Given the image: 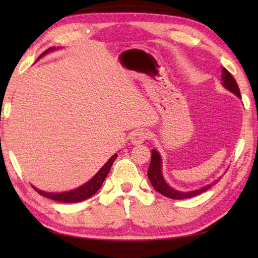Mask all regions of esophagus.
Here are the masks:
<instances>
[{
	"instance_id": "1",
	"label": "esophagus",
	"mask_w": 258,
	"mask_h": 258,
	"mask_svg": "<svg viewBox=\"0 0 258 258\" xmlns=\"http://www.w3.org/2000/svg\"><path fill=\"white\" fill-rule=\"evenodd\" d=\"M147 139H148V133L143 130L134 131V132L131 134V137H130L131 143H132V145H134V146L141 145V143H143V141H146Z\"/></svg>"
}]
</instances>
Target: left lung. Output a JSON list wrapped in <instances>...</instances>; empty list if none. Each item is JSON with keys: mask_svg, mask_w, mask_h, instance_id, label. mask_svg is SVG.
I'll list each match as a JSON object with an SVG mask.
<instances>
[{"mask_svg": "<svg viewBox=\"0 0 258 258\" xmlns=\"http://www.w3.org/2000/svg\"><path fill=\"white\" fill-rule=\"evenodd\" d=\"M222 85H223L226 90H229L230 92H232L233 94L237 95L238 98H241L240 95V90L239 86L237 84V82L233 78V76L226 71L225 68L222 69ZM161 167H163V164H161V157L159 155V152L156 149L151 151V161H150V166L149 169H148V177H149V181L151 182L152 186L156 191H158L159 194H161L165 197L171 198V199H176V200H181V199H186V198H191L195 197L202 192L208 190L209 187H212L214 184L220 180H214L212 183L205 185L200 189L194 190V191H180V190H175L173 187L169 186L167 184V182L165 181L164 175H163V171H161Z\"/></svg>", "mask_w": 258, "mask_h": 258, "instance_id": "8db88e82", "label": "left lung"}]
</instances>
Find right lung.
<instances>
[{"instance_id": "obj_1", "label": "right lung", "mask_w": 258, "mask_h": 258, "mask_svg": "<svg viewBox=\"0 0 258 258\" xmlns=\"http://www.w3.org/2000/svg\"><path fill=\"white\" fill-rule=\"evenodd\" d=\"M56 50L55 47H50L46 51L43 52V53L38 56V59H41L43 55H45L46 53H49L51 51ZM37 59V60H38ZM117 158V154L110 157L106 164H104L100 171L95 174V175L91 178L90 181H87L84 184L76 187V189L71 190V191H66V192H45L42 190H38L37 187L33 186L35 190H36L38 194L43 197L50 198L52 200H55V202H60V203H78V202H83V200L89 199L90 197H92L94 194H97V191L101 187L102 183L104 181V178L108 175L109 171H110L111 166L113 164V161Z\"/></svg>"}]
</instances>
